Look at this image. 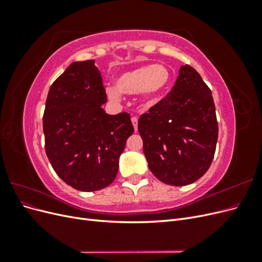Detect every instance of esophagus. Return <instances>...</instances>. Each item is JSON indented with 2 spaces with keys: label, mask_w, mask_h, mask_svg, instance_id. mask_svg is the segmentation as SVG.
Returning <instances> with one entry per match:
<instances>
[{
  "label": "esophagus",
  "mask_w": 262,
  "mask_h": 262,
  "mask_svg": "<svg viewBox=\"0 0 262 262\" xmlns=\"http://www.w3.org/2000/svg\"><path fill=\"white\" fill-rule=\"evenodd\" d=\"M131 121H132V124L134 126V130H138V118L137 117H132L131 118Z\"/></svg>",
  "instance_id": "34e87169"
}]
</instances>
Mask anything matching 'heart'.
I'll return each instance as SVG.
<instances>
[{"mask_svg":"<svg viewBox=\"0 0 262 262\" xmlns=\"http://www.w3.org/2000/svg\"><path fill=\"white\" fill-rule=\"evenodd\" d=\"M170 82L169 70L163 64H146L128 72H124L116 78V87L108 86L107 96L118 100L120 93L137 94L140 92L146 102L156 100L167 89Z\"/></svg>","mask_w":262,"mask_h":262,"instance_id":"obj_1","label":"heart"}]
</instances>
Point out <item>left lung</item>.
<instances>
[{
	"label": "left lung",
	"mask_w": 262,
	"mask_h": 262,
	"mask_svg": "<svg viewBox=\"0 0 262 262\" xmlns=\"http://www.w3.org/2000/svg\"><path fill=\"white\" fill-rule=\"evenodd\" d=\"M148 168L171 186L201 178L213 161L219 126L212 92L201 75L182 66L167 96L139 119Z\"/></svg>",
	"instance_id": "left-lung-1"
}]
</instances>
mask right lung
<instances>
[{
    "instance_id": "add662e5",
    "label": "right lung",
    "mask_w": 262,
    "mask_h": 262,
    "mask_svg": "<svg viewBox=\"0 0 262 262\" xmlns=\"http://www.w3.org/2000/svg\"><path fill=\"white\" fill-rule=\"evenodd\" d=\"M106 90L94 60L73 62L50 86L43 113L45 148L57 175L80 191L115 180L134 132L130 115H107Z\"/></svg>"
}]
</instances>
